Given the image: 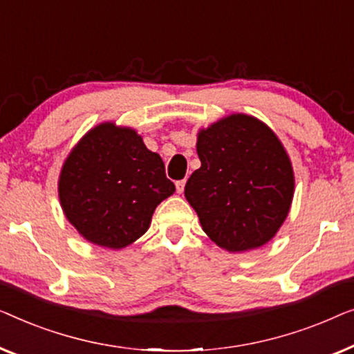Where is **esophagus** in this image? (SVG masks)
<instances>
[{"instance_id":"obj_1","label":"esophagus","mask_w":354,"mask_h":354,"mask_svg":"<svg viewBox=\"0 0 354 354\" xmlns=\"http://www.w3.org/2000/svg\"><path fill=\"white\" fill-rule=\"evenodd\" d=\"M184 186H186V179H181V181H176V191L181 194L184 191Z\"/></svg>"}]
</instances>
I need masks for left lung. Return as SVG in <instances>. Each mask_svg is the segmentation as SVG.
Returning a JSON list of instances; mask_svg holds the SVG:
<instances>
[{
    "instance_id": "left-lung-1",
    "label": "left lung",
    "mask_w": 354,
    "mask_h": 354,
    "mask_svg": "<svg viewBox=\"0 0 354 354\" xmlns=\"http://www.w3.org/2000/svg\"><path fill=\"white\" fill-rule=\"evenodd\" d=\"M197 153L202 165L187 179L184 196L207 236L229 252L271 241L295 186L276 134L257 118L234 113L198 133Z\"/></svg>"
}]
</instances>
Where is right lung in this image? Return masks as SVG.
Here are the masks:
<instances>
[{"mask_svg":"<svg viewBox=\"0 0 354 354\" xmlns=\"http://www.w3.org/2000/svg\"><path fill=\"white\" fill-rule=\"evenodd\" d=\"M175 192L160 156L134 129L113 123L91 129L62 167L59 198L86 241L123 248L147 231L158 203Z\"/></svg>","mask_w":354,"mask_h":354,"instance_id":"obj_1","label":"right lung"}]
</instances>
